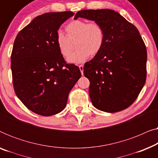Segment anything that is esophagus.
I'll return each mask as SVG.
<instances>
[{"mask_svg": "<svg viewBox=\"0 0 158 158\" xmlns=\"http://www.w3.org/2000/svg\"><path fill=\"white\" fill-rule=\"evenodd\" d=\"M79 68H80V70H81V74L83 75V64L79 65Z\"/></svg>", "mask_w": 158, "mask_h": 158, "instance_id": "1", "label": "esophagus"}]
</instances>
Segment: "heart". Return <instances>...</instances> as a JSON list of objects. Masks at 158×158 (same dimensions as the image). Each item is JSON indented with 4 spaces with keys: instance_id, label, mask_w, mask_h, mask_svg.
Segmentation results:
<instances>
[{
    "instance_id": "obj_1",
    "label": "heart",
    "mask_w": 158,
    "mask_h": 158,
    "mask_svg": "<svg viewBox=\"0 0 158 158\" xmlns=\"http://www.w3.org/2000/svg\"><path fill=\"white\" fill-rule=\"evenodd\" d=\"M67 36L60 32L56 44L60 53L68 57L73 50L72 43L75 42L77 50L70 56L68 61L81 63L90 56H96L102 49L105 42L104 30L98 23L85 20L72 21L65 27Z\"/></svg>"
}]
</instances>
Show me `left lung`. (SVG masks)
<instances>
[{
	"mask_svg": "<svg viewBox=\"0 0 158 158\" xmlns=\"http://www.w3.org/2000/svg\"><path fill=\"white\" fill-rule=\"evenodd\" d=\"M78 17L98 23L105 34L102 49L83 67L93 105L109 113L126 109L146 81L147 49L139 31L110 9L80 10L75 19Z\"/></svg>",
	"mask_w": 158,
	"mask_h": 158,
	"instance_id": "left-lung-1",
	"label": "left lung"
}]
</instances>
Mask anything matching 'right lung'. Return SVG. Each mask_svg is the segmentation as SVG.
Masks as SVG:
<instances>
[{
	"label": "right lung",
	"mask_w": 158,
	"mask_h": 158,
	"mask_svg": "<svg viewBox=\"0 0 158 158\" xmlns=\"http://www.w3.org/2000/svg\"><path fill=\"white\" fill-rule=\"evenodd\" d=\"M73 15L64 11L36 16L14 41L10 68L15 93L27 109L40 115L62 111L81 77L78 67L67 63L56 44L60 26Z\"/></svg>",
	"instance_id": "obj_1"
}]
</instances>
